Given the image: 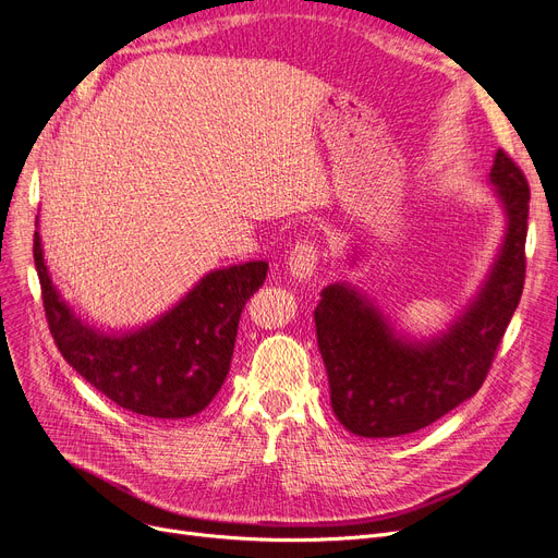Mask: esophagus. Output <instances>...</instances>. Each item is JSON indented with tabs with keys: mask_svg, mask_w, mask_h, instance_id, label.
Masks as SVG:
<instances>
[{
	"mask_svg": "<svg viewBox=\"0 0 558 558\" xmlns=\"http://www.w3.org/2000/svg\"><path fill=\"white\" fill-rule=\"evenodd\" d=\"M319 245L315 241L301 239L290 247V255H287V268L296 280H311L313 274L319 266Z\"/></svg>",
	"mask_w": 558,
	"mask_h": 558,
	"instance_id": "34e87169",
	"label": "esophagus"
}]
</instances>
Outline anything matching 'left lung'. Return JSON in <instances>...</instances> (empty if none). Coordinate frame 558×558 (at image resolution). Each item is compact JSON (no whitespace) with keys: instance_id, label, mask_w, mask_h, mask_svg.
<instances>
[{"instance_id":"1","label":"left lung","mask_w":558,"mask_h":558,"mask_svg":"<svg viewBox=\"0 0 558 558\" xmlns=\"http://www.w3.org/2000/svg\"><path fill=\"white\" fill-rule=\"evenodd\" d=\"M508 214L501 255L478 299L437 340L396 338L384 317L347 284L322 292L317 342L338 421L359 437H402L478 393L504 340L526 276L529 181L504 149L489 172Z\"/></svg>"}]
</instances>
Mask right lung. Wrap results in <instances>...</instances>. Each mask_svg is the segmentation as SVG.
<instances>
[{"instance_id":"obj_1","label":"right lung","mask_w":558,"mask_h":558,"mask_svg":"<svg viewBox=\"0 0 558 558\" xmlns=\"http://www.w3.org/2000/svg\"><path fill=\"white\" fill-rule=\"evenodd\" d=\"M34 264L61 356L98 393L151 418H189L216 398L230 373L243 305L264 284L268 271L266 262L211 271L168 315L114 338L82 324L59 299L38 232H34Z\"/></svg>"}]
</instances>
